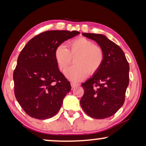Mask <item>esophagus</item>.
Instances as JSON below:
<instances>
[{
    "instance_id": "obj_1",
    "label": "esophagus",
    "mask_w": 146,
    "mask_h": 146,
    "mask_svg": "<svg viewBox=\"0 0 146 146\" xmlns=\"http://www.w3.org/2000/svg\"><path fill=\"white\" fill-rule=\"evenodd\" d=\"M70 84H71L72 88H74L80 85L79 84H76V83H74V82H71Z\"/></svg>"
}]
</instances>
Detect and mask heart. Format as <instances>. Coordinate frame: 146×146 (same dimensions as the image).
I'll list each match as a JSON object with an SVG mask.
<instances>
[{"label": "heart", "mask_w": 146, "mask_h": 146, "mask_svg": "<svg viewBox=\"0 0 146 146\" xmlns=\"http://www.w3.org/2000/svg\"><path fill=\"white\" fill-rule=\"evenodd\" d=\"M66 48L60 45L54 50V58L62 72H64L74 59L75 65L66 71V77L73 82L83 80L88 74L92 75L100 69L104 61L102 48L85 37H79L70 41Z\"/></svg>", "instance_id": "b5f03b06"}]
</instances>
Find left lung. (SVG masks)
<instances>
[{
  "mask_svg": "<svg viewBox=\"0 0 146 146\" xmlns=\"http://www.w3.org/2000/svg\"><path fill=\"white\" fill-rule=\"evenodd\" d=\"M82 35L98 44L104 52V61L91 78L82 84L84 93L80 105L92 118H107L115 114L124 103L129 84V64L121 48L104 35Z\"/></svg>",
  "mask_w": 146,
  "mask_h": 146,
  "instance_id": "1",
  "label": "left lung"
}]
</instances>
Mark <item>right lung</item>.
I'll use <instances>...</instances> for the list:
<instances>
[{"label": "right lung", "instance_id": "right-lung-1", "mask_svg": "<svg viewBox=\"0 0 146 146\" xmlns=\"http://www.w3.org/2000/svg\"><path fill=\"white\" fill-rule=\"evenodd\" d=\"M79 34L75 31L44 32L30 40L20 53L13 73L15 95L31 117L48 119L60 109L71 86L59 70L54 50Z\"/></svg>", "mask_w": 146, "mask_h": 146}]
</instances>
